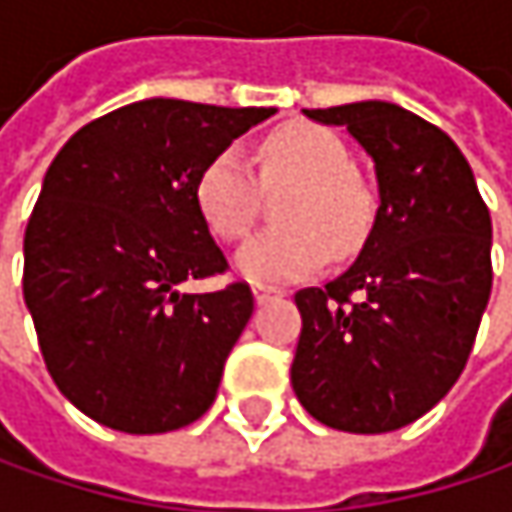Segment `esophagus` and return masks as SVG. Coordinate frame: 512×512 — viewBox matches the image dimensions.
<instances>
[{
    "label": "esophagus",
    "mask_w": 512,
    "mask_h": 512,
    "mask_svg": "<svg viewBox=\"0 0 512 512\" xmlns=\"http://www.w3.org/2000/svg\"><path fill=\"white\" fill-rule=\"evenodd\" d=\"M252 293H255L257 305H263V302H269V299L281 296V290H275V287H263V284H255V287H252Z\"/></svg>",
    "instance_id": "34e87169"
}]
</instances>
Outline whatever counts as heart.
<instances>
[{
    "label": "heart",
    "instance_id": "b5f03b06",
    "mask_svg": "<svg viewBox=\"0 0 512 512\" xmlns=\"http://www.w3.org/2000/svg\"><path fill=\"white\" fill-rule=\"evenodd\" d=\"M263 180L296 186L281 201V228L249 240L237 257V272L252 284H287L326 266L332 249L353 255L373 225V195L350 171L344 142L314 124L278 127L263 142ZM257 180L240 148L213 156L195 180V204L204 225L228 243L243 240L257 216Z\"/></svg>",
    "mask_w": 512,
    "mask_h": 512
}]
</instances>
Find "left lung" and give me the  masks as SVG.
Segmentation results:
<instances>
[{"label":"left lung","mask_w":512,"mask_h":512,"mask_svg":"<svg viewBox=\"0 0 512 512\" xmlns=\"http://www.w3.org/2000/svg\"><path fill=\"white\" fill-rule=\"evenodd\" d=\"M302 115L347 127L373 162L379 207L356 263L296 293L290 382L320 424L391 433L460 379L492 293V219L454 139L415 112L361 100Z\"/></svg>","instance_id":"obj_1"}]
</instances>
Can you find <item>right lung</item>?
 Listing matches in <instances>:
<instances>
[{"label":"right lung","mask_w":512,"mask_h":512,"mask_svg":"<svg viewBox=\"0 0 512 512\" xmlns=\"http://www.w3.org/2000/svg\"><path fill=\"white\" fill-rule=\"evenodd\" d=\"M275 109L171 97L121 106L67 139L23 240V299L58 391L103 427L198 421L255 299L183 293L228 260L195 204L198 171Z\"/></svg>","instance_id":"right-lung-1"}]
</instances>
